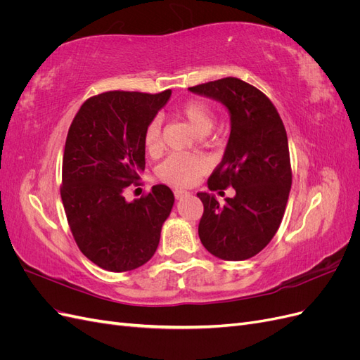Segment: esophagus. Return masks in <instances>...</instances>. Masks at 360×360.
<instances>
[{
    "label": "esophagus",
    "instance_id": "1",
    "mask_svg": "<svg viewBox=\"0 0 360 360\" xmlns=\"http://www.w3.org/2000/svg\"><path fill=\"white\" fill-rule=\"evenodd\" d=\"M174 197H176L177 200H183V198H186V197H191V193L186 192V191L176 189V191H174Z\"/></svg>",
    "mask_w": 360,
    "mask_h": 360
}]
</instances>
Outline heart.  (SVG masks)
Instances as JSON below:
<instances>
[{
	"mask_svg": "<svg viewBox=\"0 0 360 360\" xmlns=\"http://www.w3.org/2000/svg\"><path fill=\"white\" fill-rule=\"evenodd\" d=\"M176 115L186 120L193 127V130L200 135L210 132L214 124L213 108L201 101L191 99L181 103ZM144 146L150 155H156L162 148V135H160V122L153 118L146 127L144 132ZM207 169V162L195 155L189 153H172L160 163L158 169V176L169 184L180 188H186L197 181Z\"/></svg>",
	"mask_w": 360,
	"mask_h": 360,
	"instance_id": "b5f03b06",
	"label": "heart"
}]
</instances>
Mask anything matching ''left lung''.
<instances>
[{"label":"left lung","mask_w":360,"mask_h":360,"mask_svg":"<svg viewBox=\"0 0 360 360\" xmlns=\"http://www.w3.org/2000/svg\"><path fill=\"white\" fill-rule=\"evenodd\" d=\"M192 93L226 106L231 132L224 158L209 177V189L234 188L221 204L198 192L204 213L201 243L217 258L242 261L257 255L276 234L291 189V165L284 123L269 97L238 78L191 86Z\"/></svg>","instance_id":"1"}]
</instances>
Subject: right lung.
Returning <instances> with one entry per match:
<instances>
[{"mask_svg": "<svg viewBox=\"0 0 360 360\" xmlns=\"http://www.w3.org/2000/svg\"><path fill=\"white\" fill-rule=\"evenodd\" d=\"M171 90L158 94L106 91L86 99L69 127L61 200L76 245L99 267L127 271L155 255L172 191L156 184L127 202L146 168L144 132Z\"/></svg>", "mask_w": 360, "mask_h": 360, "instance_id": "obj_1", "label": "right lung"}]
</instances>
